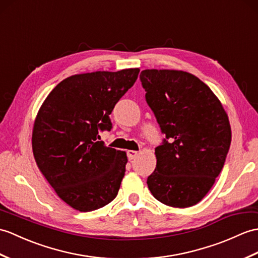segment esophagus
<instances>
[{
  "instance_id": "1",
  "label": "esophagus",
  "mask_w": 258,
  "mask_h": 258,
  "mask_svg": "<svg viewBox=\"0 0 258 258\" xmlns=\"http://www.w3.org/2000/svg\"><path fill=\"white\" fill-rule=\"evenodd\" d=\"M137 155H139V153H137L136 151H127V158L130 160L134 159L137 156Z\"/></svg>"
}]
</instances>
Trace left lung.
Instances as JSON below:
<instances>
[{
	"mask_svg": "<svg viewBox=\"0 0 258 258\" xmlns=\"http://www.w3.org/2000/svg\"><path fill=\"white\" fill-rule=\"evenodd\" d=\"M140 79L166 136L155 148L148 189L166 206L192 207L223 168L232 137L229 117L211 89L189 73L146 69Z\"/></svg>",
	"mask_w": 258,
	"mask_h": 258,
	"instance_id": "left-lung-1",
	"label": "left lung"
}]
</instances>
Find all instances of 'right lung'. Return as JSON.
I'll return each instance as SVG.
<instances>
[{
    "mask_svg": "<svg viewBox=\"0 0 258 258\" xmlns=\"http://www.w3.org/2000/svg\"><path fill=\"white\" fill-rule=\"evenodd\" d=\"M140 69L75 75L53 88L36 116L32 145L39 170L58 197L80 212L97 210L117 196L126 153L106 147L99 132Z\"/></svg>",
    "mask_w": 258,
    "mask_h": 258,
    "instance_id": "right-lung-1",
    "label": "right lung"
}]
</instances>
